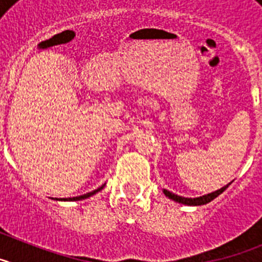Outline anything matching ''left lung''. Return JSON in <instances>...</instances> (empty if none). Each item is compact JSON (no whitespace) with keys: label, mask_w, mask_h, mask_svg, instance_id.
<instances>
[{"label":"left lung","mask_w":262,"mask_h":262,"mask_svg":"<svg viewBox=\"0 0 262 262\" xmlns=\"http://www.w3.org/2000/svg\"><path fill=\"white\" fill-rule=\"evenodd\" d=\"M228 185H230V184H228ZM228 185L223 186V187H222V189H219V190L212 191V193L207 194V195L198 196V198H185V196H180V195H177V194L170 193V191L165 190V189H164V194H165L166 196H169L170 200L176 201V202L184 203V205H189V206H201V205H206V203L211 202V201L214 200V198H216V196L219 195V194H222L224 190H226L227 187H228Z\"/></svg>","instance_id":"left-lung-1"}]
</instances>
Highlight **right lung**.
<instances>
[{
  "label": "right lung",
  "mask_w": 262,
  "mask_h": 262,
  "mask_svg": "<svg viewBox=\"0 0 262 262\" xmlns=\"http://www.w3.org/2000/svg\"><path fill=\"white\" fill-rule=\"evenodd\" d=\"M103 186H105V185H102V186H101V187H98V189H96V190L90 191V193H86V194H84V195H80V196H73V198H68V200H64V198H62L61 201H81V200H85V198H89L90 195H93V194L98 193L99 190H102V189H103Z\"/></svg>",
  "instance_id": "add662e5"
}]
</instances>
